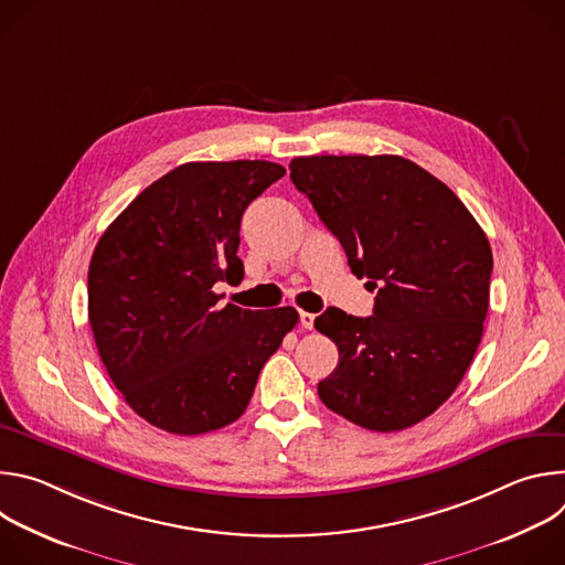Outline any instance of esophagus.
<instances>
[{"label":"esophagus","mask_w":565,"mask_h":565,"mask_svg":"<svg viewBox=\"0 0 565 565\" xmlns=\"http://www.w3.org/2000/svg\"><path fill=\"white\" fill-rule=\"evenodd\" d=\"M299 324L303 327V329H312V324H315V315L312 312H308V310H299Z\"/></svg>","instance_id":"34e87169"}]
</instances>
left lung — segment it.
<instances>
[{"label":"left lung","instance_id":"left-lung-1","mask_svg":"<svg viewBox=\"0 0 565 565\" xmlns=\"http://www.w3.org/2000/svg\"><path fill=\"white\" fill-rule=\"evenodd\" d=\"M290 179L377 290L371 317L327 308L315 329L340 351L324 405L371 431H399L456 391L482 338L492 248L436 177L402 156H299Z\"/></svg>","mask_w":565,"mask_h":565}]
</instances>
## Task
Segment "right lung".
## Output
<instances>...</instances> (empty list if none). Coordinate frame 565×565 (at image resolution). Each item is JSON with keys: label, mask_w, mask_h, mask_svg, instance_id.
<instances>
[{"label": "right lung", "mask_w": 565, "mask_h": 565, "mask_svg": "<svg viewBox=\"0 0 565 565\" xmlns=\"http://www.w3.org/2000/svg\"><path fill=\"white\" fill-rule=\"evenodd\" d=\"M284 174L268 160L179 166L100 236L89 264V324L111 382L149 425L199 436L234 423L295 329L292 306H223L214 290L244 279L241 216Z\"/></svg>", "instance_id": "obj_1"}]
</instances>
